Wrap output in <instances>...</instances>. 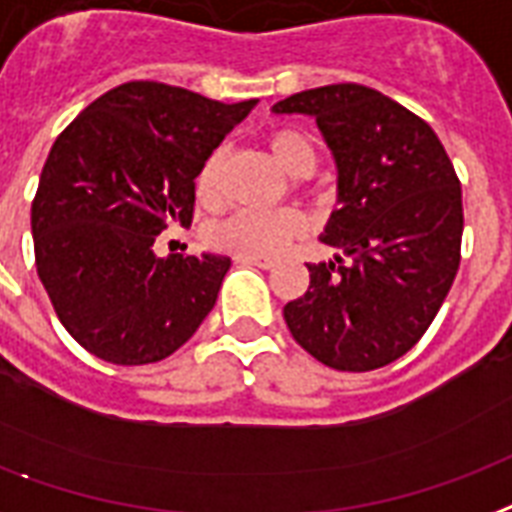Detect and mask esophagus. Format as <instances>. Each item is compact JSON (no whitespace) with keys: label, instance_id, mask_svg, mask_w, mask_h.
Masks as SVG:
<instances>
[{"label":"esophagus","instance_id":"1","mask_svg":"<svg viewBox=\"0 0 512 512\" xmlns=\"http://www.w3.org/2000/svg\"><path fill=\"white\" fill-rule=\"evenodd\" d=\"M238 263H249V266H257V268H274L276 260H271V257H257V255H238Z\"/></svg>","mask_w":512,"mask_h":512}]
</instances>
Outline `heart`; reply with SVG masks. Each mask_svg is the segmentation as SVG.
Wrapping results in <instances>:
<instances>
[{"label": "heart", "mask_w": 512, "mask_h": 512, "mask_svg": "<svg viewBox=\"0 0 512 512\" xmlns=\"http://www.w3.org/2000/svg\"><path fill=\"white\" fill-rule=\"evenodd\" d=\"M268 151L276 160V165L290 173V176H306L317 165V149L301 130H274L268 135ZM219 162L222 154L214 151L198 173V195L203 200L214 198L219 176ZM304 233V219L293 208L260 214V211H236L219 225L208 230L211 244L233 252V255H257V257H274L285 252L295 238Z\"/></svg>", "instance_id": "obj_1"}]
</instances>
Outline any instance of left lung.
<instances>
[{
	"instance_id": "8db88e82",
	"label": "left lung",
	"mask_w": 512,
	"mask_h": 512,
	"mask_svg": "<svg viewBox=\"0 0 512 512\" xmlns=\"http://www.w3.org/2000/svg\"><path fill=\"white\" fill-rule=\"evenodd\" d=\"M312 116L336 162V203L309 263V287L285 306L293 339L339 372H372L412 350L437 317L461 260V184L429 124L361 83L276 102Z\"/></svg>"
}]
</instances>
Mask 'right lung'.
<instances>
[{"mask_svg": "<svg viewBox=\"0 0 512 512\" xmlns=\"http://www.w3.org/2000/svg\"><path fill=\"white\" fill-rule=\"evenodd\" d=\"M255 105L130 81L56 138L32 203L34 260L62 325L92 355L162 361L214 309L230 257H157L154 238L192 222L203 162Z\"/></svg>", "mask_w": 512, "mask_h": 512, "instance_id": "1", "label": "right lung"}]
</instances>
